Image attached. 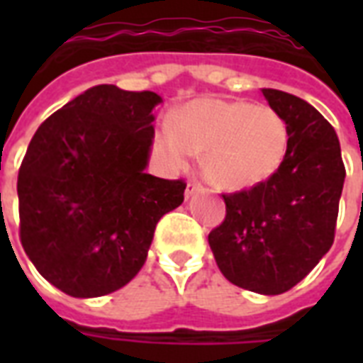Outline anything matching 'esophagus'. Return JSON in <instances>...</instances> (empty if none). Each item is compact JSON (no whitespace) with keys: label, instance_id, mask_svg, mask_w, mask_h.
Returning <instances> with one entry per match:
<instances>
[{"label":"esophagus","instance_id":"esophagus-1","mask_svg":"<svg viewBox=\"0 0 363 363\" xmlns=\"http://www.w3.org/2000/svg\"><path fill=\"white\" fill-rule=\"evenodd\" d=\"M203 190V184L198 181H190L186 184V198H190V196H194V194H198Z\"/></svg>","mask_w":363,"mask_h":363}]
</instances>
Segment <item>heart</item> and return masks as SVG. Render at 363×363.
I'll use <instances>...</instances> for the list:
<instances>
[{
  "instance_id": "b5f03b06",
  "label": "heart",
  "mask_w": 363,
  "mask_h": 363,
  "mask_svg": "<svg viewBox=\"0 0 363 363\" xmlns=\"http://www.w3.org/2000/svg\"><path fill=\"white\" fill-rule=\"evenodd\" d=\"M154 152L167 169H182L203 150V167L224 188H250L277 173L288 152V124L271 107L196 99L171 113L154 133Z\"/></svg>"
}]
</instances>
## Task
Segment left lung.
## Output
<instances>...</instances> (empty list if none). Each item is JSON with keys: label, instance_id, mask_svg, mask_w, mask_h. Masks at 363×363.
Segmentation results:
<instances>
[{"label": "left lung", "instance_id": "1", "mask_svg": "<svg viewBox=\"0 0 363 363\" xmlns=\"http://www.w3.org/2000/svg\"><path fill=\"white\" fill-rule=\"evenodd\" d=\"M288 124V152L267 181L222 194L226 216L209 233L222 275L275 296L309 275L335 239L345 164L332 124L298 96L264 88Z\"/></svg>", "mask_w": 363, "mask_h": 363}]
</instances>
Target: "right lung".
<instances>
[{"instance_id":"1","label":"right lung","mask_w":363,"mask_h":363,"mask_svg":"<svg viewBox=\"0 0 363 363\" xmlns=\"http://www.w3.org/2000/svg\"><path fill=\"white\" fill-rule=\"evenodd\" d=\"M154 92L99 84L39 125L18 169L20 242L37 271L73 298H98L141 271L186 182L145 173Z\"/></svg>"}]
</instances>
